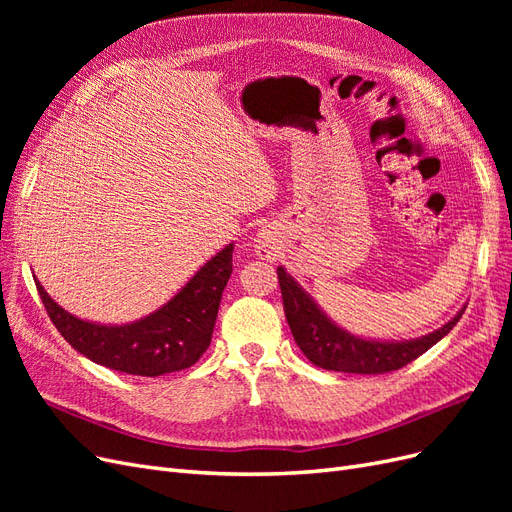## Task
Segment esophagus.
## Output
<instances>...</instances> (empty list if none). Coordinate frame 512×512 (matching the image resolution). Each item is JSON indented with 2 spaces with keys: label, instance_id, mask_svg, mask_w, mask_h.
I'll return each instance as SVG.
<instances>
[{
  "label": "esophagus",
  "instance_id": "34e87169",
  "mask_svg": "<svg viewBox=\"0 0 512 512\" xmlns=\"http://www.w3.org/2000/svg\"><path fill=\"white\" fill-rule=\"evenodd\" d=\"M254 252L262 260H277V256L282 254V237L277 228L265 226L256 232L254 237Z\"/></svg>",
  "mask_w": 512,
  "mask_h": 512
}]
</instances>
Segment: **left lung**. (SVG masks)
Returning <instances> with one entry per match:
<instances>
[{
  "mask_svg": "<svg viewBox=\"0 0 512 512\" xmlns=\"http://www.w3.org/2000/svg\"><path fill=\"white\" fill-rule=\"evenodd\" d=\"M277 277H280L284 312L294 342H297V346L303 350L309 361L327 371L386 374V371L404 367L418 359L431 346H436L444 335L451 333V329L459 322L463 309H466V305H463L440 329L421 337L401 339V342L369 339L339 327L314 301L312 294L286 271V267H277Z\"/></svg>",
  "mask_w": 512,
  "mask_h": 512,
  "instance_id": "left-lung-1",
  "label": "left lung"
}]
</instances>
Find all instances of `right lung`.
I'll return each mask as SVG.
<instances>
[{
	"mask_svg": "<svg viewBox=\"0 0 512 512\" xmlns=\"http://www.w3.org/2000/svg\"><path fill=\"white\" fill-rule=\"evenodd\" d=\"M235 243L211 256L156 312L123 324L83 320L55 303L36 280L46 314L89 361L132 376L158 378L192 367L211 344Z\"/></svg>",
	"mask_w": 512,
	"mask_h": 512,
	"instance_id": "right-lung-1",
	"label": "right lung"
}]
</instances>
